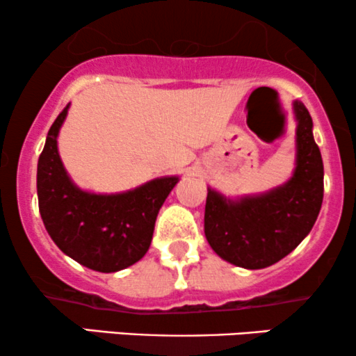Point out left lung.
<instances>
[{
    "instance_id": "8db88e82",
    "label": "left lung",
    "mask_w": 356,
    "mask_h": 356,
    "mask_svg": "<svg viewBox=\"0 0 356 356\" xmlns=\"http://www.w3.org/2000/svg\"><path fill=\"white\" fill-rule=\"evenodd\" d=\"M298 165L291 181L257 197L226 201L207 192L204 232L222 259L248 269L288 256L312 231L323 202V161L308 108L295 102Z\"/></svg>"
}]
</instances>
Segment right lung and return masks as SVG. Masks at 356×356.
Here are the masks:
<instances>
[{
    "mask_svg": "<svg viewBox=\"0 0 356 356\" xmlns=\"http://www.w3.org/2000/svg\"><path fill=\"white\" fill-rule=\"evenodd\" d=\"M67 110L68 105L53 122L38 159L40 214L48 234L65 254L93 271H120L149 251L159 209L179 179H155L115 195L80 191L68 179L56 149Z\"/></svg>",
    "mask_w": 356,
    "mask_h": 356,
    "instance_id": "right-lung-1",
    "label": "right lung"
}]
</instances>
